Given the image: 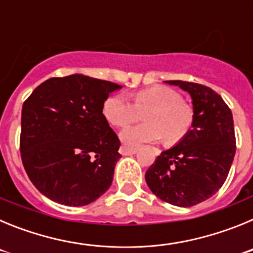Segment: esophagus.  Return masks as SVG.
Wrapping results in <instances>:
<instances>
[{"label": "esophagus", "mask_w": 253, "mask_h": 253, "mask_svg": "<svg viewBox=\"0 0 253 253\" xmlns=\"http://www.w3.org/2000/svg\"><path fill=\"white\" fill-rule=\"evenodd\" d=\"M137 152V149L135 148H129V147H125L123 146L122 148H120V153L123 154V156H131V154H134Z\"/></svg>", "instance_id": "34e87169"}]
</instances>
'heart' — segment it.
Masks as SVG:
<instances>
[{
    "label": "heart",
    "mask_w": 253,
    "mask_h": 253,
    "mask_svg": "<svg viewBox=\"0 0 253 253\" xmlns=\"http://www.w3.org/2000/svg\"><path fill=\"white\" fill-rule=\"evenodd\" d=\"M102 113L111 125L124 128L142 118L146 122L129 126L120 133L125 146L135 148L143 143L163 139L176 143L189 133L194 120V110L180 93L171 87L153 86L138 91L133 104L122 95H113L104 102Z\"/></svg>",
    "instance_id": "obj_1"
}]
</instances>
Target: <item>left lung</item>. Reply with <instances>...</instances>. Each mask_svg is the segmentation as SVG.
Here are the masks:
<instances>
[{"mask_svg":"<svg viewBox=\"0 0 253 253\" xmlns=\"http://www.w3.org/2000/svg\"><path fill=\"white\" fill-rule=\"evenodd\" d=\"M193 99V129L177 146L163 151L147 169L154 195L176 207H194L223 186L236 153L233 116L210 87L186 81H166Z\"/></svg>","mask_w":253,"mask_h":253,"instance_id":"8db88e82","label":"left lung"}]
</instances>
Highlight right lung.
<instances>
[{
  "mask_svg": "<svg viewBox=\"0 0 253 253\" xmlns=\"http://www.w3.org/2000/svg\"><path fill=\"white\" fill-rule=\"evenodd\" d=\"M122 86L84 75L53 77L22 105L20 152L40 193L67 207L95 202L110 187L120 140L102 114Z\"/></svg>",
  "mask_w": 253,
  "mask_h": 253,
  "instance_id": "1",
  "label": "right lung"
}]
</instances>
